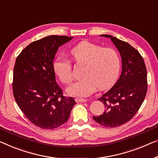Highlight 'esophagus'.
<instances>
[{
  "label": "esophagus",
  "mask_w": 158,
  "mask_h": 158,
  "mask_svg": "<svg viewBox=\"0 0 158 158\" xmlns=\"http://www.w3.org/2000/svg\"><path fill=\"white\" fill-rule=\"evenodd\" d=\"M76 102L77 103H84L86 102V99H84V98H76Z\"/></svg>",
  "instance_id": "obj_1"
}]
</instances>
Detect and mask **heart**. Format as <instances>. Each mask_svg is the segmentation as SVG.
<instances>
[{
	"label": "heart",
	"instance_id": "heart-1",
	"mask_svg": "<svg viewBox=\"0 0 158 158\" xmlns=\"http://www.w3.org/2000/svg\"><path fill=\"white\" fill-rule=\"evenodd\" d=\"M69 53L74 62L84 64L82 72L84 78L67 89L68 93L72 96L86 97L96 88L100 90L109 88L118 76L121 60L114 49L103 48L92 42L82 41L74 47ZM53 69L64 84H70L74 80L72 63L67 59H55Z\"/></svg>",
	"mask_w": 158,
	"mask_h": 158
}]
</instances>
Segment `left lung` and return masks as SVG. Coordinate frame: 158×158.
<instances>
[{
	"label": "left lung",
	"mask_w": 158,
	"mask_h": 158,
	"mask_svg": "<svg viewBox=\"0 0 158 158\" xmlns=\"http://www.w3.org/2000/svg\"><path fill=\"white\" fill-rule=\"evenodd\" d=\"M122 59V72L119 79L109 91L98 98L105 106L99 116H93L96 123L108 128L121 126L135 116L146 96L147 69L143 56L128 42L109 35Z\"/></svg>",
	"instance_id": "1"
}]
</instances>
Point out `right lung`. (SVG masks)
<instances>
[{"mask_svg": "<svg viewBox=\"0 0 158 158\" xmlns=\"http://www.w3.org/2000/svg\"><path fill=\"white\" fill-rule=\"evenodd\" d=\"M72 37L50 35L27 45L16 59L13 92L27 118L39 128L54 129L67 122L76 102L56 84L53 60Z\"/></svg>", "mask_w": 158, "mask_h": 158, "instance_id": "obj_1", "label": "right lung"}]
</instances>
